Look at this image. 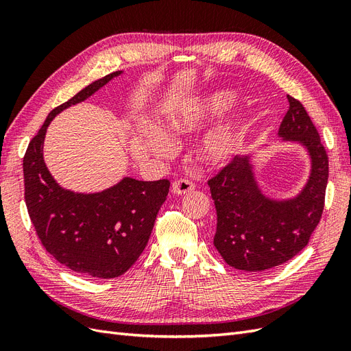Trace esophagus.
<instances>
[{
  "mask_svg": "<svg viewBox=\"0 0 351 351\" xmlns=\"http://www.w3.org/2000/svg\"><path fill=\"white\" fill-rule=\"evenodd\" d=\"M195 190V183L192 180H187V178H178L173 183V192L176 195H186L190 193Z\"/></svg>",
  "mask_w": 351,
  "mask_h": 351,
  "instance_id": "obj_1",
  "label": "esophagus"
}]
</instances>
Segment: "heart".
<instances>
[{
  "label": "heart",
  "instance_id": "b5f03b06",
  "mask_svg": "<svg viewBox=\"0 0 351 351\" xmlns=\"http://www.w3.org/2000/svg\"><path fill=\"white\" fill-rule=\"evenodd\" d=\"M234 102V93L219 92L209 99L184 102L169 115V127L176 134H189L195 132L202 120L208 115L219 114ZM241 129L237 123H227L210 132L202 142L199 154L208 162H221L227 159L240 142ZM149 146L158 154H168L171 143L161 133L149 134Z\"/></svg>",
  "mask_w": 351,
  "mask_h": 351
}]
</instances>
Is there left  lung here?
I'll use <instances>...</instances> for the list:
<instances>
[{"instance_id":"left-lung-1","label":"left lung","mask_w":351,"mask_h":351,"mask_svg":"<svg viewBox=\"0 0 351 351\" xmlns=\"http://www.w3.org/2000/svg\"><path fill=\"white\" fill-rule=\"evenodd\" d=\"M290 107L280 134L302 142L312 156V174L303 192L289 202L261 195L247 158L234 156L208 180L217 208L214 244L230 267L259 272L294 258L309 243L325 206L328 154L300 101L287 95Z\"/></svg>"}]
</instances>
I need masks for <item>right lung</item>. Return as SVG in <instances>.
I'll return each instance as SVG.
<instances>
[{"instance_id": "1", "label": "right lung", "mask_w": 351, "mask_h": 351, "mask_svg": "<svg viewBox=\"0 0 351 351\" xmlns=\"http://www.w3.org/2000/svg\"><path fill=\"white\" fill-rule=\"evenodd\" d=\"M117 74L90 83L52 110L23 156L25 200L42 246L69 269L93 278L120 277L133 267L151 237L169 182L127 177L102 193L76 195L54 182L40 149L47 127L60 111L89 98Z\"/></svg>"}]
</instances>
